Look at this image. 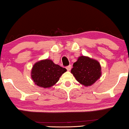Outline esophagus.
I'll return each mask as SVG.
<instances>
[{"label":"esophagus","mask_w":129,"mask_h":129,"mask_svg":"<svg viewBox=\"0 0 129 129\" xmlns=\"http://www.w3.org/2000/svg\"><path fill=\"white\" fill-rule=\"evenodd\" d=\"M71 67H72V66L71 65H68V66H67L66 67V69H67V71H69L71 69Z\"/></svg>","instance_id":"34e87169"}]
</instances>
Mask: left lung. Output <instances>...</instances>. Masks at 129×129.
<instances>
[{"mask_svg": "<svg viewBox=\"0 0 129 129\" xmlns=\"http://www.w3.org/2000/svg\"><path fill=\"white\" fill-rule=\"evenodd\" d=\"M73 67L71 73L78 82L86 86L93 84L101 75L99 62L88 57H79Z\"/></svg>", "mask_w": 129, "mask_h": 129, "instance_id": "8db88e82", "label": "left lung"}]
</instances>
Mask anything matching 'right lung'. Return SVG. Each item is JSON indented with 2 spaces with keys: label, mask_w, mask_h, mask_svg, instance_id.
I'll use <instances>...</instances> for the list:
<instances>
[{
  "label": "right lung",
  "mask_w": 129,
  "mask_h": 129,
  "mask_svg": "<svg viewBox=\"0 0 129 129\" xmlns=\"http://www.w3.org/2000/svg\"><path fill=\"white\" fill-rule=\"evenodd\" d=\"M67 69L54 64L51 60H41L34 65L31 77L35 83L41 88H49L58 81Z\"/></svg>",
  "instance_id": "right-lung-1"
}]
</instances>
